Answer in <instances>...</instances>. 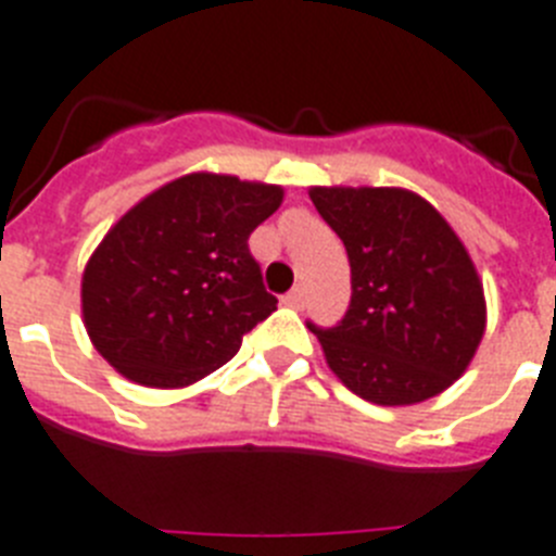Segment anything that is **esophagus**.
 <instances>
[{"instance_id": "1", "label": "esophagus", "mask_w": 556, "mask_h": 556, "mask_svg": "<svg viewBox=\"0 0 556 556\" xmlns=\"http://www.w3.org/2000/svg\"><path fill=\"white\" fill-rule=\"evenodd\" d=\"M283 303H287V306H295V309H301V306H303V289L295 287L292 292H287V295H283Z\"/></svg>"}]
</instances>
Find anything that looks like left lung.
<instances>
[{
  "label": "left lung",
  "instance_id": "1",
  "mask_svg": "<svg viewBox=\"0 0 556 556\" xmlns=\"http://www.w3.org/2000/svg\"><path fill=\"white\" fill-rule=\"evenodd\" d=\"M351 264V303L309 324L326 363L374 405H416L467 371L486 329L476 264L430 202L402 188H312Z\"/></svg>",
  "mask_w": 556,
  "mask_h": 556
}]
</instances>
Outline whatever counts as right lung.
Returning <instances> with one entry per match:
<instances>
[{"label": "right lung", "mask_w": 556, "mask_h": 556, "mask_svg": "<svg viewBox=\"0 0 556 556\" xmlns=\"http://www.w3.org/2000/svg\"><path fill=\"white\" fill-rule=\"evenodd\" d=\"M281 199L278 185L188 174L137 202L80 281L84 326L103 359L149 388L222 368L278 303L247 239Z\"/></svg>", "instance_id": "right-lung-1"}]
</instances>
